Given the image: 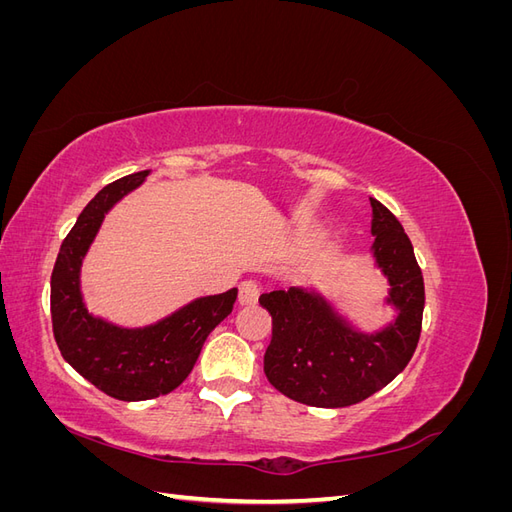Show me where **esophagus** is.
Masks as SVG:
<instances>
[{
  "instance_id": "1",
  "label": "esophagus",
  "mask_w": 512,
  "mask_h": 512,
  "mask_svg": "<svg viewBox=\"0 0 512 512\" xmlns=\"http://www.w3.org/2000/svg\"><path fill=\"white\" fill-rule=\"evenodd\" d=\"M260 297V286L256 280H243L239 284V303L241 305H252Z\"/></svg>"
}]
</instances>
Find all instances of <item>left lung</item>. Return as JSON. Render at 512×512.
Instances as JSON below:
<instances>
[{
    "instance_id": "8db88e82",
    "label": "left lung",
    "mask_w": 512,
    "mask_h": 512,
    "mask_svg": "<svg viewBox=\"0 0 512 512\" xmlns=\"http://www.w3.org/2000/svg\"><path fill=\"white\" fill-rule=\"evenodd\" d=\"M369 200L374 256L389 277V303L399 309L395 322L376 335L359 333L316 292L303 288L273 290L258 299L273 320L267 380L305 406L359 404L404 371L421 337L425 284L412 243L395 215L380 200Z\"/></svg>"
}]
</instances>
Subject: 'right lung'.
<instances>
[{
    "instance_id": "right-lung-1",
    "label": "right lung",
    "mask_w": 512,
    "mask_h": 512,
    "mask_svg": "<svg viewBox=\"0 0 512 512\" xmlns=\"http://www.w3.org/2000/svg\"><path fill=\"white\" fill-rule=\"evenodd\" d=\"M141 170L108 183L59 247L51 275L53 335L64 359L79 374L121 401L166 395L188 378L207 335L232 312L237 288L196 299L145 329H121L91 316L81 297L79 273L106 211L143 183Z\"/></svg>"
}]
</instances>
